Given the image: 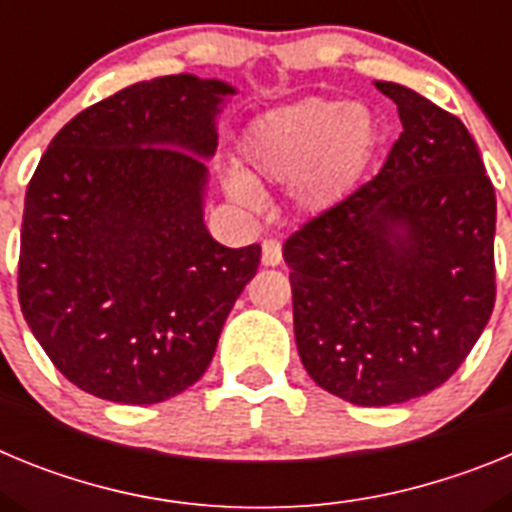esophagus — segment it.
Segmentation results:
<instances>
[{"label": "esophagus", "instance_id": "esophagus-1", "mask_svg": "<svg viewBox=\"0 0 512 512\" xmlns=\"http://www.w3.org/2000/svg\"><path fill=\"white\" fill-rule=\"evenodd\" d=\"M261 261H264V266L282 264V246H279V241L266 238V241L261 243Z\"/></svg>", "mask_w": 512, "mask_h": 512}]
</instances>
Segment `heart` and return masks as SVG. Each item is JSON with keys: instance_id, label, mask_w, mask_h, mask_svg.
<instances>
[{"instance_id": "1", "label": "heart", "mask_w": 512, "mask_h": 512, "mask_svg": "<svg viewBox=\"0 0 512 512\" xmlns=\"http://www.w3.org/2000/svg\"><path fill=\"white\" fill-rule=\"evenodd\" d=\"M377 143L379 122L366 104L302 99L246 130L243 171H228L225 189L251 210L261 205L259 187H289L302 212L325 210L359 179Z\"/></svg>"}]
</instances>
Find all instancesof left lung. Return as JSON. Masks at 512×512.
<instances>
[{
    "label": "left lung",
    "mask_w": 512,
    "mask_h": 512,
    "mask_svg": "<svg viewBox=\"0 0 512 512\" xmlns=\"http://www.w3.org/2000/svg\"><path fill=\"white\" fill-rule=\"evenodd\" d=\"M374 87L400 112L390 156L284 243L302 364L364 408L441 387L495 307L497 202L477 143L413 89Z\"/></svg>",
    "instance_id": "left-lung-1"
}]
</instances>
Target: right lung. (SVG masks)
<instances>
[{"label": "right lung", "instance_id": "add662e5", "mask_svg": "<svg viewBox=\"0 0 512 512\" xmlns=\"http://www.w3.org/2000/svg\"><path fill=\"white\" fill-rule=\"evenodd\" d=\"M235 89L192 74L120 89L66 122L27 184L22 315L79 390L122 405L207 372L261 246L205 225L207 158Z\"/></svg>", "mask_w": 512, "mask_h": 512}]
</instances>
